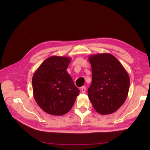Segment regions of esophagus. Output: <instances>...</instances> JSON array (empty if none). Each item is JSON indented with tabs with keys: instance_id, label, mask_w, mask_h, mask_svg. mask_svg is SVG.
<instances>
[{
	"instance_id": "obj_1",
	"label": "esophagus",
	"mask_w": 150,
	"mask_h": 150,
	"mask_svg": "<svg viewBox=\"0 0 150 150\" xmlns=\"http://www.w3.org/2000/svg\"><path fill=\"white\" fill-rule=\"evenodd\" d=\"M81 92H82V93H85L86 91V88L85 86H83V87H81Z\"/></svg>"
}]
</instances>
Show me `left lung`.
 I'll use <instances>...</instances> for the list:
<instances>
[{"label":"left lung","mask_w":150,"mask_h":150,"mask_svg":"<svg viewBox=\"0 0 150 150\" xmlns=\"http://www.w3.org/2000/svg\"><path fill=\"white\" fill-rule=\"evenodd\" d=\"M92 83L88 90L94 110L103 115L115 112L124 104L128 94L129 78L117 59L110 53L89 56Z\"/></svg>","instance_id":"left-lung-1"}]
</instances>
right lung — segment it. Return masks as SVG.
Here are the masks:
<instances>
[{
	"label": "right lung",
	"instance_id": "obj_1",
	"mask_svg": "<svg viewBox=\"0 0 150 150\" xmlns=\"http://www.w3.org/2000/svg\"><path fill=\"white\" fill-rule=\"evenodd\" d=\"M71 61V57L52 56L40 65L33 75L34 99L47 114H66L80 92L66 71Z\"/></svg>",
	"mask_w": 150,
	"mask_h": 150
}]
</instances>
